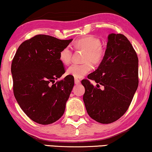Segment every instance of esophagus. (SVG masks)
Wrapping results in <instances>:
<instances>
[{"label": "esophagus", "mask_w": 152, "mask_h": 152, "mask_svg": "<svg viewBox=\"0 0 152 152\" xmlns=\"http://www.w3.org/2000/svg\"><path fill=\"white\" fill-rule=\"evenodd\" d=\"M80 80H79L78 78H75V84H80Z\"/></svg>", "instance_id": "34e87169"}]
</instances>
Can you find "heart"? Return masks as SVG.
Listing matches in <instances>:
<instances>
[{"instance_id":"1","label":"heart","mask_w":152,"mask_h":152,"mask_svg":"<svg viewBox=\"0 0 152 152\" xmlns=\"http://www.w3.org/2000/svg\"><path fill=\"white\" fill-rule=\"evenodd\" d=\"M75 48L84 50L82 61L84 63L74 64L67 69V73L74 77H82L93 70L92 62L95 65L100 64L105 56V50L101 45V41L97 37L86 36L77 39L73 43ZM72 50L65 47L59 52V60L64 64H68L71 61Z\"/></svg>"}]
</instances>
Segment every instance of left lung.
I'll list each match as a JSON object with an SVG mask.
<instances>
[{
    "label": "left lung",
    "mask_w": 152,
    "mask_h": 152,
    "mask_svg": "<svg viewBox=\"0 0 152 152\" xmlns=\"http://www.w3.org/2000/svg\"><path fill=\"white\" fill-rule=\"evenodd\" d=\"M90 80H95L96 86ZM82 84L85 88L83 100L92 119L109 124L126 113L138 88V59L124 35H109L104 58Z\"/></svg>",
    "instance_id": "8db88e82"
}]
</instances>
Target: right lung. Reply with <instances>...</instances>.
Masks as SVG:
<instances>
[{
    "label": "right lung",
    "instance_id": "obj_1",
    "mask_svg": "<svg viewBox=\"0 0 152 152\" xmlns=\"http://www.w3.org/2000/svg\"><path fill=\"white\" fill-rule=\"evenodd\" d=\"M71 41L37 34L20 45L12 60L14 97L24 113L37 123H53L65 111L74 77L67 75L55 82L65 72L59 52Z\"/></svg>",
    "mask_w": 152,
    "mask_h": 152
}]
</instances>
